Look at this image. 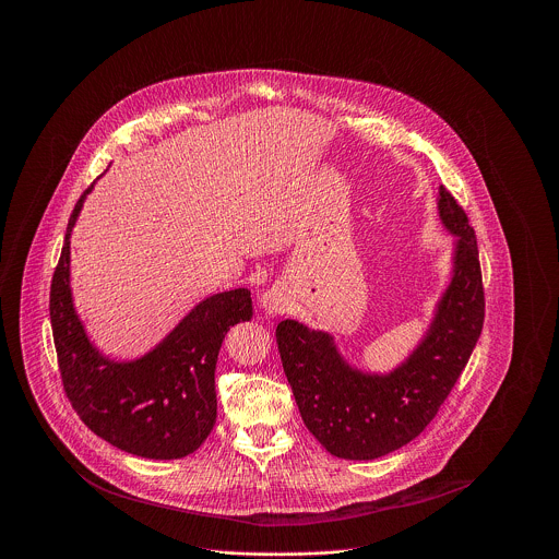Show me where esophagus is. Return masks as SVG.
<instances>
[{
	"instance_id": "1",
	"label": "esophagus",
	"mask_w": 559,
	"mask_h": 559,
	"mask_svg": "<svg viewBox=\"0 0 559 559\" xmlns=\"http://www.w3.org/2000/svg\"><path fill=\"white\" fill-rule=\"evenodd\" d=\"M289 305H292L289 294H287V289L281 287V285L267 289V292L261 296V307H263V311H265L267 316H272V318L278 316V313H285V311L289 309Z\"/></svg>"
}]
</instances>
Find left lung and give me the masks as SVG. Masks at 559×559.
Returning <instances> with one entry per match:
<instances>
[{
  "label": "left lung",
  "mask_w": 559,
  "mask_h": 559,
  "mask_svg": "<svg viewBox=\"0 0 559 559\" xmlns=\"http://www.w3.org/2000/svg\"><path fill=\"white\" fill-rule=\"evenodd\" d=\"M442 227L455 236L451 276L414 352L391 371L352 365L323 330L281 321L276 343L298 412L332 455L376 460L418 438L466 367L485 323L475 231L447 188H438Z\"/></svg>",
  "instance_id": "left-lung-1"
}]
</instances>
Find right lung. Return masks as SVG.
<instances>
[{
    "label": "right lung",
    "mask_w": 559,
    "mask_h": 559,
    "mask_svg": "<svg viewBox=\"0 0 559 559\" xmlns=\"http://www.w3.org/2000/svg\"><path fill=\"white\" fill-rule=\"evenodd\" d=\"M93 188L70 214L50 285V325L66 395L82 423L112 447L150 460L186 457L216 423L218 349L229 328L252 318L250 289L203 298L139 358L102 354L74 309L70 287V234Z\"/></svg>",
    "instance_id": "right-lung-1"
}]
</instances>
